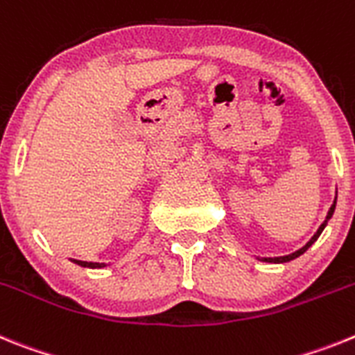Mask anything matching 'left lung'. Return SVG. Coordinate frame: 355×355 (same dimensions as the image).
<instances>
[{
    "label": "left lung",
    "mask_w": 355,
    "mask_h": 355,
    "mask_svg": "<svg viewBox=\"0 0 355 355\" xmlns=\"http://www.w3.org/2000/svg\"><path fill=\"white\" fill-rule=\"evenodd\" d=\"M334 209H336V200H334V203H332V205H331V209H329V212H327V218H325V221H323V223L320 225V229L316 230V234H314V236L311 237L309 241L306 243V246H302L300 250L293 252V254H289V255H282V257H263V259H261V261H264V263H288V261H293V259L300 257V255L304 254V252H306L307 248H309V246L313 245L314 241H316V239H318V237H320V234H322V232H323V229H325L327 221L331 220V218H332V214H334Z\"/></svg>",
    "instance_id": "left-lung-1"
}]
</instances>
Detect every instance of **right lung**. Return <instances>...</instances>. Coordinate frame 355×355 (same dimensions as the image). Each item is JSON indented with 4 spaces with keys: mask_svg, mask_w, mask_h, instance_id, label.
Segmentation results:
<instances>
[{
    "mask_svg": "<svg viewBox=\"0 0 355 355\" xmlns=\"http://www.w3.org/2000/svg\"><path fill=\"white\" fill-rule=\"evenodd\" d=\"M73 263H76L78 266H84V268H103L105 266L103 263H87V261H76V259H73Z\"/></svg>",
    "mask_w": 355,
    "mask_h": 355,
    "instance_id": "1",
    "label": "right lung"
}]
</instances>
